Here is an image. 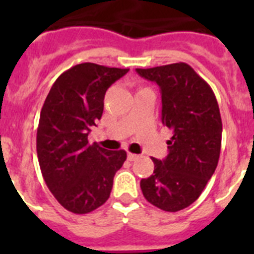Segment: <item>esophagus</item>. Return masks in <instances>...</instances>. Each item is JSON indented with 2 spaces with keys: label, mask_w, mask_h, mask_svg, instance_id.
Returning a JSON list of instances; mask_svg holds the SVG:
<instances>
[{
  "label": "esophagus",
  "mask_w": 254,
  "mask_h": 254,
  "mask_svg": "<svg viewBox=\"0 0 254 254\" xmlns=\"http://www.w3.org/2000/svg\"><path fill=\"white\" fill-rule=\"evenodd\" d=\"M139 155L138 154H133V153H127V159L129 161H135V159H138Z\"/></svg>",
  "instance_id": "34e87169"
}]
</instances>
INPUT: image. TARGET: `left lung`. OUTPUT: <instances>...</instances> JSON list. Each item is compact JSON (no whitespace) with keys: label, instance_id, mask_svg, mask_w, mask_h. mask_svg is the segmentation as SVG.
<instances>
[{"label":"left lung","instance_id":"left-lung-1","mask_svg":"<svg viewBox=\"0 0 254 254\" xmlns=\"http://www.w3.org/2000/svg\"><path fill=\"white\" fill-rule=\"evenodd\" d=\"M135 71L159 85L162 124L173 130L169 154L163 161L153 158L154 171L141 181V190L149 203L177 212L200 196L216 170L223 131L217 100L207 81L182 62Z\"/></svg>","mask_w":254,"mask_h":254}]
</instances>
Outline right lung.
<instances>
[{
    "mask_svg": "<svg viewBox=\"0 0 254 254\" xmlns=\"http://www.w3.org/2000/svg\"><path fill=\"white\" fill-rule=\"evenodd\" d=\"M127 68L95 63L71 67L58 77L42 107L37 154L46 185L67 211L83 215L108 200L125 150L89 145L88 134L101 119L105 92Z\"/></svg>",
    "mask_w": 254,
    "mask_h": 254,
    "instance_id": "1",
    "label": "right lung"
}]
</instances>
